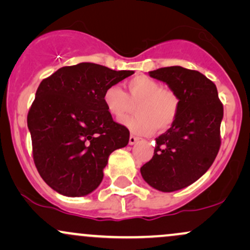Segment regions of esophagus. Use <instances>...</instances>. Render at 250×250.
Masks as SVG:
<instances>
[{
    "mask_svg": "<svg viewBox=\"0 0 250 250\" xmlns=\"http://www.w3.org/2000/svg\"><path fill=\"white\" fill-rule=\"evenodd\" d=\"M137 141H139V139H137V137L133 136V135H130V136H129V145H130V146L135 145V143H136Z\"/></svg>",
    "mask_w": 250,
    "mask_h": 250,
    "instance_id": "obj_1",
    "label": "esophagus"
}]
</instances>
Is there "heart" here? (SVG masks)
<instances>
[{"mask_svg":"<svg viewBox=\"0 0 250 250\" xmlns=\"http://www.w3.org/2000/svg\"><path fill=\"white\" fill-rule=\"evenodd\" d=\"M128 94L119 85H109L102 100L108 114L116 120L128 115L136 104L134 119L123 121L131 133L139 136L153 134L157 128L167 129L173 125L179 113V97L174 91L162 87L156 80L139 75L127 82Z\"/></svg>","mask_w":250,"mask_h":250,"instance_id":"1","label":"heart"}]
</instances>
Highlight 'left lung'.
Returning <instances> with one entry per match:
<instances>
[{
	"instance_id": "obj_1",
	"label": "left lung",
	"mask_w": 250,
	"mask_h": 250,
	"mask_svg": "<svg viewBox=\"0 0 250 250\" xmlns=\"http://www.w3.org/2000/svg\"><path fill=\"white\" fill-rule=\"evenodd\" d=\"M179 97V113L171 127L156 139L154 156L141 167L143 180L165 193L197 181L219 153L223 105L216 85L200 71L180 65L149 71Z\"/></svg>"
}]
</instances>
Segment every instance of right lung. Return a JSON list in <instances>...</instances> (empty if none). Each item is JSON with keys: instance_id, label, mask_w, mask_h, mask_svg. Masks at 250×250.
<instances>
[{"instance_id": "obj_1", "label": "right lung", "mask_w": 250, "mask_h": 250, "mask_svg": "<svg viewBox=\"0 0 250 250\" xmlns=\"http://www.w3.org/2000/svg\"><path fill=\"white\" fill-rule=\"evenodd\" d=\"M133 70L82 62L60 68L40 83L28 113L34 162L51 189L69 197L99 187L109 155L129 142V130L113 121L102 96Z\"/></svg>"}]
</instances>
